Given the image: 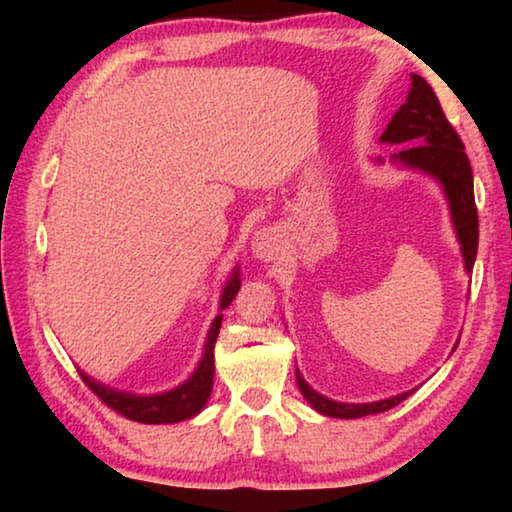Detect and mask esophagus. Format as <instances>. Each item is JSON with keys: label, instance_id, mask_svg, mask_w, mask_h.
Returning <instances> with one entry per match:
<instances>
[{"label": "esophagus", "instance_id": "1", "mask_svg": "<svg viewBox=\"0 0 512 512\" xmlns=\"http://www.w3.org/2000/svg\"><path fill=\"white\" fill-rule=\"evenodd\" d=\"M253 255L257 259H262V262H271L277 255H280V248H282V235L277 228H262L259 232H255L253 237Z\"/></svg>", "mask_w": 512, "mask_h": 512}]
</instances>
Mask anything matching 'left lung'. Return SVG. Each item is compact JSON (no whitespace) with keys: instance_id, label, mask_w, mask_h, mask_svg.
<instances>
[{"instance_id":"left-lung-1","label":"left lung","mask_w":512,"mask_h":512,"mask_svg":"<svg viewBox=\"0 0 512 512\" xmlns=\"http://www.w3.org/2000/svg\"><path fill=\"white\" fill-rule=\"evenodd\" d=\"M386 144H404L402 151L393 155V160L406 164V167L422 169L440 180L445 194L452 205V219L461 241L465 268L472 271L476 259V246H479V214L474 203V183L472 167L465 155L463 140L449 124L436 92L422 76L413 74V85L406 103L395 112L391 124L381 135ZM296 379L300 393L314 406L316 411L329 418H363V415L384 413L404 402L413 391L402 393L391 400H381L372 404H341L318 395L296 368Z\"/></svg>"}]
</instances>
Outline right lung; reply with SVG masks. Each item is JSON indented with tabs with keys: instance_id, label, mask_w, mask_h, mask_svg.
<instances>
[{
	"instance_id": "obj_1",
	"label": "right lung",
	"mask_w": 512,
	"mask_h": 512,
	"mask_svg": "<svg viewBox=\"0 0 512 512\" xmlns=\"http://www.w3.org/2000/svg\"><path fill=\"white\" fill-rule=\"evenodd\" d=\"M239 271H235L228 287H225L221 296V309H225L235 300L239 291ZM223 316H216L210 327V334H207L205 352L203 359L198 363V368L192 377H189L183 386L173 388L169 393L162 395H151V397H140L131 393L112 391L108 386H101L97 381H92L88 375H81L85 386L99 397V400L110 406L112 411H117L124 418L133 422H144V424H162V422H180L196 415L203 409L207 397L212 393V379H214V343L216 336H219Z\"/></svg>"
}]
</instances>
